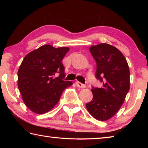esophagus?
Returning a JSON list of instances; mask_svg holds the SVG:
<instances>
[{
	"mask_svg": "<svg viewBox=\"0 0 148 148\" xmlns=\"http://www.w3.org/2000/svg\"><path fill=\"white\" fill-rule=\"evenodd\" d=\"M76 85L77 87H79V88H82V89L86 88V85L82 84L81 82H76Z\"/></svg>",
	"mask_w": 148,
	"mask_h": 148,
	"instance_id": "1",
	"label": "esophagus"
}]
</instances>
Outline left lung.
I'll list each match as a JSON object with an SVG mask.
<instances>
[{"label":"left lung","instance_id":"1","mask_svg":"<svg viewBox=\"0 0 148 148\" xmlns=\"http://www.w3.org/2000/svg\"><path fill=\"white\" fill-rule=\"evenodd\" d=\"M89 51L97 62L96 77L103 86L91 89L93 97L86 106L94 118L106 121L121 108L129 91V65L121 52L110 44L91 46Z\"/></svg>","mask_w":148,"mask_h":148}]
</instances>
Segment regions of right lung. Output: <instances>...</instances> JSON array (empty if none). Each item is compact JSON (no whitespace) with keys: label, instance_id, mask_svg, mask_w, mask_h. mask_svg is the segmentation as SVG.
<instances>
[{"label":"right lung","instance_id":"right-lung-1","mask_svg":"<svg viewBox=\"0 0 148 148\" xmlns=\"http://www.w3.org/2000/svg\"><path fill=\"white\" fill-rule=\"evenodd\" d=\"M69 49L44 45L29 53L22 61L17 72V86L25 104L34 113L43 114L51 110L64 90L73 84L63 80L62 61Z\"/></svg>","mask_w":148,"mask_h":148}]
</instances>
